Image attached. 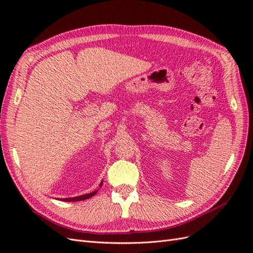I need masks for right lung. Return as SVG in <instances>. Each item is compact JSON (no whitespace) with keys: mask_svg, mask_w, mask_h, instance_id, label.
Returning a JSON list of instances; mask_svg holds the SVG:
<instances>
[{"mask_svg":"<svg viewBox=\"0 0 253 253\" xmlns=\"http://www.w3.org/2000/svg\"><path fill=\"white\" fill-rule=\"evenodd\" d=\"M102 186V181L100 183V188ZM98 192V190L94 191V192H91L89 194H84V195H81V196H76V197H71V198H61L60 201H63V202H79V201H84V200H87V198L94 196L96 193Z\"/></svg>","mask_w":253,"mask_h":253,"instance_id":"add662e5","label":"right lung"}]
</instances>
